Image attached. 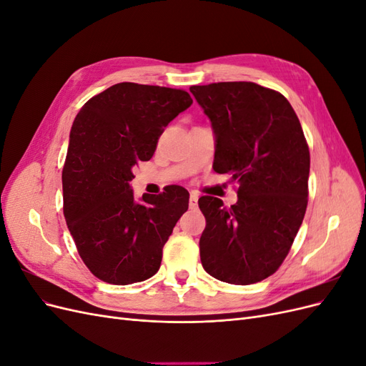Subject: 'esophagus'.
Instances as JSON below:
<instances>
[{
	"label": "esophagus",
	"mask_w": 366,
	"mask_h": 366,
	"mask_svg": "<svg viewBox=\"0 0 366 366\" xmlns=\"http://www.w3.org/2000/svg\"><path fill=\"white\" fill-rule=\"evenodd\" d=\"M198 206V194L197 192H191L189 195V207L195 209Z\"/></svg>",
	"instance_id": "1"
}]
</instances>
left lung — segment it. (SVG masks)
<instances>
[{"mask_svg": "<svg viewBox=\"0 0 366 366\" xmlns=\"http://www.w3.org/2000/svg\"><path fill=\"white\" fill-rule=\"evenodd\" d=\"M212 122L214 171L237 182L238 202L198 200L206 218L200 258L214 278L249 285L269 278L289 254L308 203L310 151L290 102L253 82L192 85Z\"/></svg>", "mask_w": 366, "mask_h": 366, "instance_id": "left-lung-1", "label": "left lung"}]
</instances>
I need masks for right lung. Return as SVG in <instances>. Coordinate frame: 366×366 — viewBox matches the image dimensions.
Here are the masks:
<instances>
[{
    "instance_id": "right-lung-1",
    "label": "right lung",
    "mask_w": 366,
    "mask_h": 366,
    "mask_svg": "<svg viewBox=\"0 0 366 366\" xmlns=\"http://www.w3.org/2000/svg\"><path fill=\"white\" fill-rule=\"evenodd\" d=\"M192 99L177 88L120 82L77 113L62 169L64 217L77 253L96 278L114 285L145 281L160 269L163 246L189 206L171 184L134 200L132 168Z\"/></svg>"
}]
</instances>
